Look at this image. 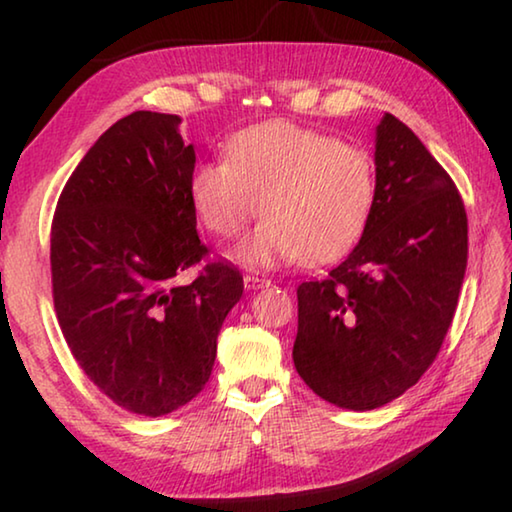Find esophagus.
<instances>
[{"instance_id": "1", "label": "esophagus", "mask_w": 512, "mask_h": 512, "mask_svg": "<svg viewBox=\"0 0 512 512\" xmlns=\"http://www.w3.org/2000/svg\"><path fill=\"white\" fill-rule=\"evenodd\" d=\"M244 284H246V289H264L271 284V280L264 275H244Z\"/></svg>"}]
</instances>
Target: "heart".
Wrapping results in <instances>:
<instances>
[{
  "mask_svg": "<svg viewBox=\"0 0 512 512\" xmlns=\"http://www.w3.org/2000/svg\"><path fill=\"white\" fill-rule=\"evenodd\" d=\"M228 160L196 164L189 198L216 237H237L259 214L266 219L237 259L275 266L305 259L329 264L366 232L377 201L372 155L291 121H266L230 137Z\"/></svg>",
  "mask_w": 512,
  "mask_h": 512,
  "instance_id": "1",
  "label": "heart"
}]
</instances>
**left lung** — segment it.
Returning a JSON list of instances; mask_svg holds the SVG:
<instances>
[{"instance_id":"1","label":"left lung","mask_w":512,"mask_h":512,"mask_svg":"<svg viewBox=\"0 0 512 512\" xmlns=\"http://www.w3.org/2000/svg\"><path fill=\"white\" fill-rule=\"evenodd\" d=\"M377 201L327 280L298 287L293 363L325 402L379 409L427 372L467 266V214L452 178L393 115L375 133Z\"/></svg>"}]
</instances>
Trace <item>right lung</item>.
I'll use <instances>...</instances> for the list:
<instances>
[{
	"label": "right lung",
	"mask_w": 512,
	"mask_h": 512,
	"mask_svg": "<svg viewBox=\"0 0 512 512\" xmlns=\"http://www.w3.org/2000/svg\"><path fill=\"white\" fill-rule=\"evenodd\" d=\"M178 115L137 110L85 153L51 223L60 329L85 375L121 409L160 418L203 391L216 339L244 293L228 262L205 257L189 198L196 153Z\"/></svg>",
	"instance_id": "1"
}]
</instances>
